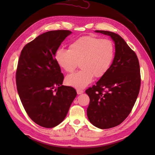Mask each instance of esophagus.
<instances>
[{"label": "esophagus", "mask_w": 155, "mask_h": 155, "mask_svg": "<svg viewBox=\"0 0 155 155\" xmlns=\"http://www.w3.org/2000/svg\"><path fill=\"white\" fill-rule=\"evenodd\" d=\"M83 90H77V93L78 94H81L83 93Z\"/></svg>", "instance_id": "1"}]
</instances>
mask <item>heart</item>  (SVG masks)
<instances>
[{
  "instance_id": "b5f03b06",
  "label": "heart",
  "mask_w": 155,
  "mask_h": 155,
  "mask_svg": "<svg viewBox=\"0 0 155 155\" xmlns=\"http://www.w3.org/2000/svg\"><path fill=\"white\" fill-rule=\"evenodd\" d=\"M114 47L108 39L84 36L76 39L68 50L59 48L54 54L57 64L67 72H73L79 62L81 70L67 76L65 83L77 89H83L96 78L109 71L114 58Z\"/></svg>"
}]
</instances>
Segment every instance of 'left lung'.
<instances>
[{"mask_svg":"<svg viewBox=\"0 0 155 155\" xmlns=\"http://www.w3.org/2000/svg\"><path fill=\"white\" fill-rule=\"evenodd\" d=\"M109 36L114 42V58L106 74L85 91L90 98L88 120L101 129L123 123L133 109L140 87V66L137 54L120 35L95 31Z\"/></svg>","mask_w":155,"mask_h":155,"instance_id":"left-lung-1","label":"left lung"}]
</instances>
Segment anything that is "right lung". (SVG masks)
Here are the masks:
<instances>
[{
	"label": "right lung",
	"mask_w": 155,
	"mask_h": 155,
	"mask_svg": "<svg viewBox=\"0 0 155 155\" xmlns=\"http://www.w3.org/2000/svg\"><path fill=\"white\" fill-rule=\"evenodd\" d=\"M70 31L46 32L26 45L18 62L16 83L20 99L35 123L52 128L62 123L77 96L63 86L64 76L54 54Z\"/></svg>",
	"instance_id": "obj_1"
}]
</instances>
